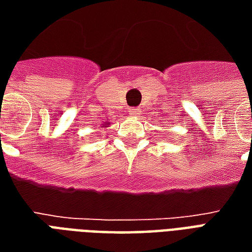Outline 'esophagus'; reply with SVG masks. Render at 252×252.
I'll list each match as a JSON object with an SVG mask.
<instances>
[{
    "instance_id": "34e87169",
    "label": "esophagus",
    "mask_w": 252,
    "mask_h": 252,
    "mask_svg": "<svg viewBox=\"0 0 252 252\" xmlns=\"http://www.w3.org/2000/svg\"><path fill=\"white\" fill-rule=\"evenodd\" d=\"M128 112H129V116H132V117H137L139 115H142V110L139 109V108H132Z\"/></svg>"
}]
</instances>
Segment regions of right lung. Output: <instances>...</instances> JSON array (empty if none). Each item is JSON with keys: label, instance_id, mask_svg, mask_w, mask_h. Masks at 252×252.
I'll return each instance as SVG.
<instances>
[{"label": "right lung", "instance_id": "right-lung-1", "mask_svg": "<svg viewBox=\"0 0 252 252\" xmlns=\"http://www.w3.org/2000/svg\"><path fill=\"white\" fill-rule=\"evenodd\" d=\"M109 126V123H106V124L104 123V124H102V126H104V128H105V126Z\"/></svg>", "mask_w": 252, "mask_h": 252}]
</instances>
